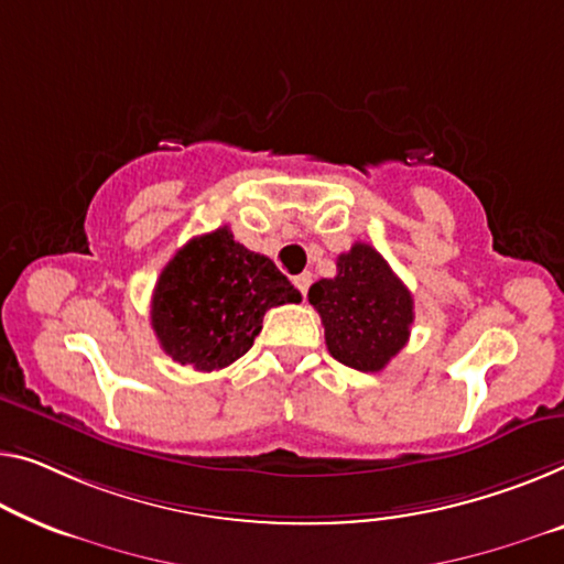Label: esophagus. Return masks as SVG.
<instances>
[{
  "instance_id": "esophagus-1",
  "label": "esophagus",
  "mask_w": 564,
  "mask_h": 564,
  "mask_svg": "<svg viewBox=\"0 0 564 564\" xmlns=\"http://www.w3.org/2000/svg\"><path fill=\"white\" fill-rule=\"evenodd\" d=\"M293 283H296V289L301 291V296H306V291H308V285H311V273L296 275V279H293Z\"/></svg>"
}]
</instances>
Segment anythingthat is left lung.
<instances>
[{
	"label": "left lung",
	"instance_id": "1",
	"mask_svg": "<svg viewBox=\"0 0 564 564\" xmlns=\"http://www.w3.org/2000/svg\"><path fill=\"white\" fill-rule=\"evenodd\" d=\"M308 304L322 316L329 355L359 372L388 367L415 318L405 283L367 242L336 258V275L311 285Z\"/></svg>",
	"mask_w": 564,
	"mask_h": 564
}]
</instances>
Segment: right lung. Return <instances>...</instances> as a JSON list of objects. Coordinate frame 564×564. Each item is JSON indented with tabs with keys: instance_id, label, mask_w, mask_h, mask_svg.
Listing matches in <instances>:
<instances>
[{
	"instance_id": "right-lung-1",
	"label": "right lung",
	"mask_w": 564,
	"mask_h": 564,
	"mask_svg": "<svg viewBox=\"0 0 564 564\" xmlns=\"http://www.w3.org/2000/svg\"><path fill=\"white\" fill-rule=\"evenodd\" d=\"M299 301L273 260L235 242L225 225L192 238L164 265L151 326L174 362L213 372L253 347L268 308Z\"/></svg>"
}]
</instances>
